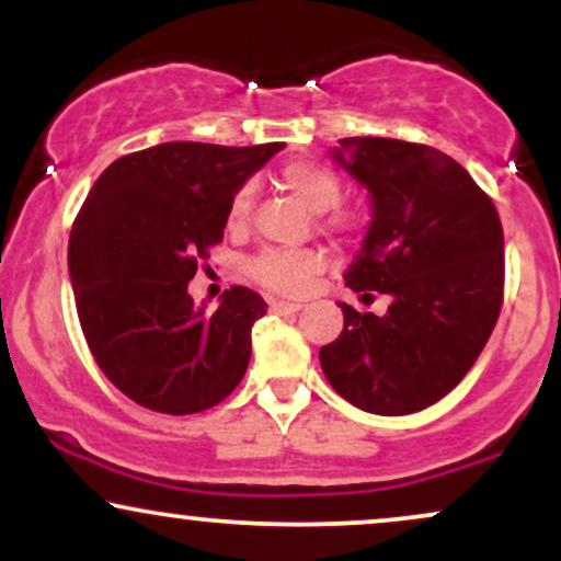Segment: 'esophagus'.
Wrapping results in <instances>:
<instances>
[{"mask_svg": "<svg viewBox=\"0 0 561 561\" xmlns=\"http://www.w3.org/2000/svg\"><path fill=\"white\" fill-rule=\"evenodd\" d=\"M300 308H302L300 302H289V300H274L272 302L274 313H298Z\"/></svg>", "mask_w": 561, "mask_h": 561, "instance_id": "34e87169", "label": "esophagus"}]
</instances>
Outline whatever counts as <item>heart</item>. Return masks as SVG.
<instances>
[{"instance_id":"b5f03b06","label":"heart","mask_w":561,"mask_h":561,"mask_svg":"<svg viewBox=\"0 0 561 561\" xmlns=\"http://www.w3.org/2000/svg\"><path fill=\"white\" fill-rule=\"evenodd\" d=\"M282 184L298 203L306 205L311 214L331 210L321 229L337 237H351L362 229V216L353 210H332L343 197V184L332 171L317 163H289L282 169ZM255 190L253 184H242L229 199L227 221L231 229L248 227L253 214ZM327 268V259L321 250H266L250 263V276L266 289L279 295H302L313 285V279Z\"/></svg>"}]
</instances>
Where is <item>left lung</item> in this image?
Returning a JSON list of instances; mask_svg holds the SVG:
<instances>
[{"mask_svg": "<svg viewBox=\"0 0 561 561\" xmlns=\"http://www.w3.org/2000/svg\"><path fill=\"white\" fill-rule=\"evenodd\" d=\"M334 163L366 186L371 221L345 285L382 317L347 302L345 327L319 351L347 403L403 416L448 396L478 362L504 302V231L491 197L446 152L382 137L340 139Z\"/></svg>", "mask_w": 561, "mask_h": 561, "instance_id": "obj_1", "label": "left lung"}]
</instances>
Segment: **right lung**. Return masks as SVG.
<instances>
[{
    "label": "right lung",
    "mask_w": 561,
    "mask_h": 561,
    "mask_svg": "<svg viewBox=\"0 0 561 561\" xmlns=\"http://www.w3.org/2000/svg\"><path fill=\"white\" fill-rule=\"evenodd\" d=\"M282 141H165L118 158L83 199L68 272L83 337L124 396L160 414H197L240 385L266 302L231 287L214 313L186 285L224 240L229 199Z\"/></svg>",
    "instance_id": "obj_1"
}]
</instances>
